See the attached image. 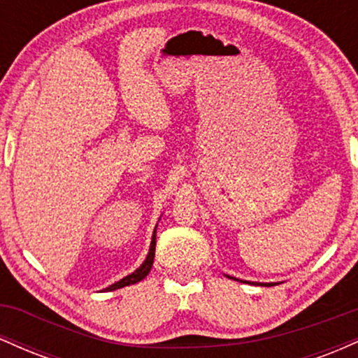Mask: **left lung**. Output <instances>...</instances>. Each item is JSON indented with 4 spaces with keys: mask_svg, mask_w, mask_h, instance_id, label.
I'll list each match as a JSON object with an SVG mask.
<instances>
[{
    "mask_svg": "<svg viewBox=\"0 0 358 358\" xmlns=\"http://www.w3.org/2000/svg\"><path fill=\"white\" fill-rule=\"evenodd\" d=\"M264 286H274V285H264Z\"/></svg>",
    "mask_w": 358,
    "mask_h": 358,
    "instance_id": "8db88e82",
    "label": "left lung"
}]
</instances>
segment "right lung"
Here are the masks:
<instances>
[{
  "label": "right lung",
  "instance_id": "obj_1",
  "mask_svg": "<svg viewBox=\"0 0 358 358\" xmlns=\"http://www.w3.org/2000/svg\"><path fill=\"white\" fill-rule=\"evenodd\" d=\"M155 248H156V231L153 232V239H151V248H150V252H148V257L146 261L143 262L139 268L134 271L133 274H129V276L122 278L121 281L114 282V285H110L109 287H106V291H114V289H119V287H124V286H129V285H134V282L141 281V279H145L148 276V273L151 271V266H153V259H155Z\"/></svg>",
  "mask_w": 358,
  "mask_h": 358
}]
</instances>
